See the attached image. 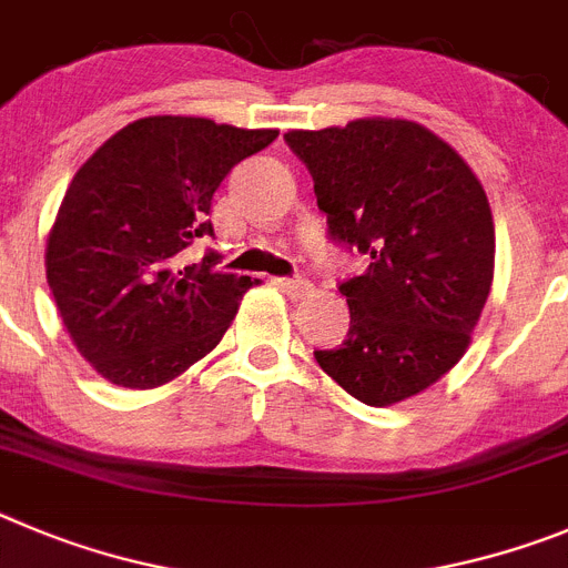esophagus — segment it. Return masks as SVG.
Wrapping results in <instances>:
<instances>
[{"label":"esophagus","instance_id":"obj_1","mask_svg":"<svg viewBox=\"0 0 568 568\" xmlns=\"http://www.w3.org/2000/svg\"><path fill=\"white\" fill-rule=\"evenodd\" d=\"M274 283H277L280 288H283L288 296H305V294H308V291H311L308 280H288V277H280V280H274Z\"/></svg>","mask_w":568,"mask_h":568}]
</instances>
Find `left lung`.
Listing matches in <instances>:
<instances>
[{"mask_svg":"<svg viewBox=\"0 0 568 568\" xmlns=\"http://www.w3.org/2000/svg\"><path fill=\"white\" fill-rule=\"evenodd\" d=\"M285 144L314 178L331 237L367 257L339 285L347 336L314 351L316 362L371 407L427 390L464 356L493 288L481 181L447 141L405 119L291 130Z\"/></svg>","mask_w":568,"mask_h":568,"instance_id":"1","label":"left lung"}]
</instances>
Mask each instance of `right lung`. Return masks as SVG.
<instances>
[{"instance_id": "add662e5", "label": "right lung", "mask_w": 568, "mask_h": 568, "mask_svg": "<svg viewBox=\"0 0 568 568\" xmlns=\"http://www.w3.org/2000/svg\"><path fill=\"white\" fill-rule=\"evenodd\" d=\"M277 130L150 115L119 130L75 172L50 229L48 285L61 322L106 382L150 390L223 339L252 277L183 257L214 234V189Z\"/></svg>"}]
</instances>
